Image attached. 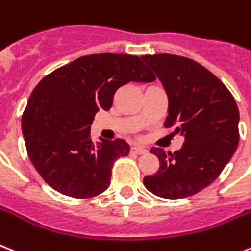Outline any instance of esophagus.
Wrapping results in <instances>:
<instances>
[{
	"label": "esophagus",
	"instance_id": "esophagus-1",
	"mask_svg": "<svg viewBox=\"0 0 251 251\" xmlns=\"http://www.w3.org/2000/svg\"><path fill=\"white\" fill-rule=\"evenodd\" d=\"M131 152H132V153H136V154H143V153H146L147 150L144 148V147L135 146V147H132V148H131Z\"/></svg>",
	"mask_w": 251,
	"mask_h": 251
}]
</instances>
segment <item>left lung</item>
<instances>
[{
    "label": "left lung",
    "instance_id": "left-lung-1",
    "mask_svg": "<svg viewBox=\"0 0 251 251\" xmlns=\"http://www.w3.org/2000/svg\"><path fill=\"white\" fill-rule=\"evenodd\" d=\"M169 99L165 127L175 125L182 148L153 147L158 172L144 176L146 188L162 199H183L206 188L229 162L238 146L240 113L227 87L192 59L172 54L142 56Z\"/></svg>",
    "mask_w": 251,
    "mask_h": 251
}]
</instances>
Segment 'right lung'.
Here are the masks:
<instances>
[{
	"label": "right lung",
	"instance_id": "1",
	"mask_svg": "<svg viewBox=\"0 0 251 251\" xmlns=\"http://www.w3.org/2000/svg\"><path fill=\"white\" fill-rule=\"evenodd\" d=\"M154 79L139 56L111 52L81 56L41 79L22 117V131L45 182L75 199L104 192L113 162L127 156L130 146L103 138L94 143V116L109 111L116 91L126 83Z\"/></svg>",
	"mask_w": 251,
	"mask_h": 251
}]
</instances>
